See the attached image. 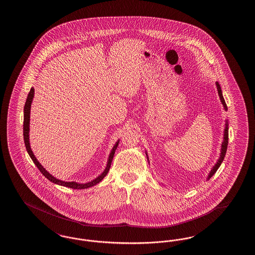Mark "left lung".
I'll list each match as a JSON object with an SVG mask.
<instances>
[{
    "label": "left lung",
    "instance_id": "left-lung-1",
    "mask_svg": "<svg viewBox=\"0 0 255 255\" xmlns=\"http://www.w3.org/2000/svg\"><path fill=\"white\" fill-rule=\"evenodd\" d=\"M216 87H217V91H218V95H219L220 101H221L222 104H223V106H224L225 110L227 111V110H228V107H227V104H226V102H225L224 98H223V95H222V91H221V87H220V85H219V83H218V82H216ZM228 140H229V128H228V121H226V127H225L224 131V140H223L222 145H221V153H220V157H219V159L217 160L216 164L214 165V168L211 170V172L209 173V175H208V179H210V178L214 175V173H216V171H217V170H218V168L220 167V165L222 163V161L224 160L225 154H226L227 148H228ZM146 155H147V153H146ZM147 158H148V156H147Z\"/></svg>",
    "mask_w": 255,
    "mask_h": 255
}]
</instances>
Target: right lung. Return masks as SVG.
Returning <instances> with one entry per match:
<instances>
[{"label":"right lung","mask_w":255,"mask_h":255,"mask_svg":"<svg viewBox=\"0 0 255 255\" xmlns=\"http://www.w3.org/2000/svg\"><path fill=\"white\" fill-rule=\"evenodd\" d=\"M33 98H34V88H31L30 92H29V94H28V96H27V99H26V102H25L24 108H23V139H24V144H25V148H26L27 153L29 154L31 159L33 160V162L35 163V165L38 167V169L40 170V172H41L48 180H50L51 182H53V183L58 184V185L64 186V187H68V188H72V189H77V190L87 189V188H90L92 186H95L96 184L100 183L102 179L104 178V176L108 173L109 170H110L113 157H114V154H115V151L117 150L118 145H119L120 141L118 140L117 143L115 144V146L113 147L112 151H111L110 155H109V158H108V161H107V165H106L105 170H104L103 173H102L101 175H99L96 179L92 180L90 182H87V183L84 184L77 183V182H75V181L65 182V181L60 180V179H57L56 177H54L52 174L48 173V172L41 166L40 162L37 160V158L35 157V155H34V153L32 152V150H31L30 143H29V122H30L31 103H32Z\"/></svg>","instance_id":"right-lung-1"}]
</instances>
